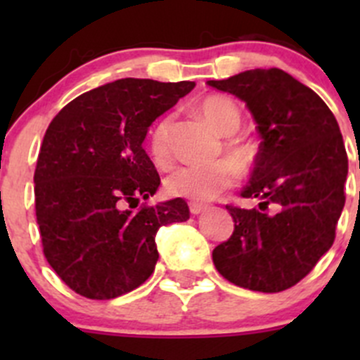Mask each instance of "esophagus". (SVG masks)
Instances as JSON below:
<instances>
[{"label":"esophagus","mask_w":360,"mask_h":360,"mask_svg":"<svg viewBox=\"0 0 360 360\" xmlns=\"http://www.w3.org/2000/svg\"><path fill=\"white\" fill-rule=\"evenodd\" d=\"M207 207L203 205V203H198V202H190V210H191V214H195V216H197V214H200V212H203V210H205Z\"/></svg>","instance_id":"obj_1"}]
</instances>
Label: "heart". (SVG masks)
<instances>
[{
    "label": "heart",
    "mask_w": 360,
    "mask_h": 360,
    "mask_svg": "<svg viewBox=\"0 0 360 360\" xmlns=\"http://www.w3.org/2000/svg\"><path fill=\"white\" fill-rule=\"evenodd\" d=\"M197 110L207 123L221 136H231L240 125V111L237 104L223 96L203 97ZM170 116H163L153 125L150 132V151L155 162L165 165L170 160L169 150ZM230 155L240 167H248L252 160L250 150L240 143L228 146ZM238 179V167L230 160H219L209 165L191 163L179 167L165 179L167 193L172 197L188 198L193 202H207L216 198L221 191L228 190Z\"/></svg>",
    "instance_id": "1"
}]
</instances>
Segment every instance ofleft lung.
<instances>
[{"label":"left lung","mask_w":360,"mask_h":360,"mask_svg":"<svg viewBox=\"0 0 360 360\" xmlns=\"http://www.w3.org/2000/svg\"><path fill=\"white\" fill-rule=\"evenodd\" d=\"M207 83L244 101L261 137L240 191L259 203L226 205L235 230L212 250V261L238 288L285 291L335 242L348 174L340 127L328 104L282 69H250Z\"/></svg>","instance_id":"8db88e82"}]
</instances>
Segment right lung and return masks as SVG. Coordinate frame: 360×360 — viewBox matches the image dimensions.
<instances>
[{
  "instance_id": "1",
  "label": "right lung",
  "mask_w": 360,
  "mask_h": 360,
  "mask_svg": "<svg viewBox=\"0 0 360 360\" xmlns=\"http://www.w3.org/2000/svg\"><path fill=\"white\" fill-rule=\"evenodd\" d=\"M193 86L116 79L50 122L34 170L36 221L46 261L75 292L112 300L139 288L158 261V228L190 219L183 198L136 207L160 186L143 148L148 129Z\"/></svg>"
}]
</instances>
